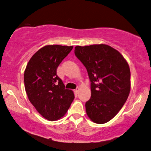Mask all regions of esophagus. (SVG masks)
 I'll list each match as a JSON object with an SVG mask.
<instances>
[{
    "label": "esophagus",
    "instance_id": "esophagus-1",
    "mask_svg": "<svg viewBox=\"0 0 151 151\" xmlns=\"http://www.w3.org/2000/svg\"><path fill=\"white\" fill-rule=\"evenodd\" d=\"M78 91H79V88H76L75 90H74V92H75V94H78Z\"/></svg>",
    "mask_w": 151,
    "mask_h": 151
}]
</instances>
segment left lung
<instances>
[{"mask_svg": "<svg viewBox=\"0 0 151 151\" xmlns=\"http://www.w3.org/2000/svg\"><path fill=\"white\" fill-rule=\"evenodd\" d=\"M75 54L86 67L91 83L86 114L95 123H106L116 115L129 95V64L118 50L104 44L76 46Z\"/></svg>", "mask_w": 151, "mask_h": 151, "instance_id": "obj_1", "label": "left lung"}]
</instances>
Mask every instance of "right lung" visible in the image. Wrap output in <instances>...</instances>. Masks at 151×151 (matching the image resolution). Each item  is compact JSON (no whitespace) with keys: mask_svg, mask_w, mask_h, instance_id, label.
<instances>
[{"mask_svg":"<svg viewBox=\"0 0 151 151\" xmlns=\"http://www.w3.org/2000/svg\"><path fill=\"white\" fill-rule=\"evenodd\" d=\"M73 46L47 45L33 55L24 74V87L30 103L48 121L63 117L75 99L73 91L65 89L57 75L60 63Z\"/></svg>","mask_w":151,"mask_h":151,"instance_id":"1","label":"right lung"}]
</instances>
